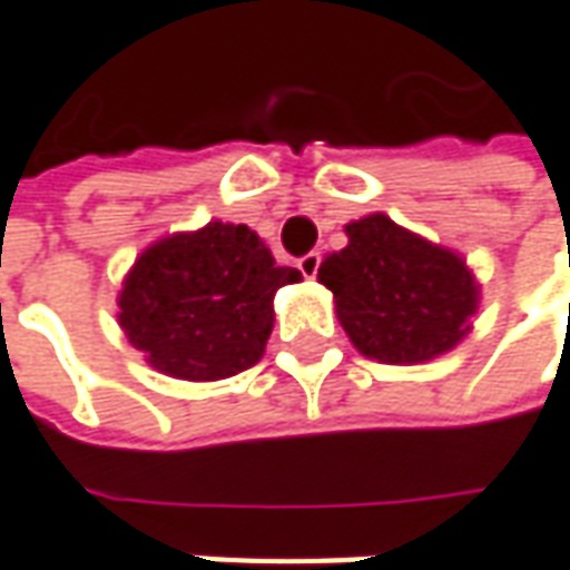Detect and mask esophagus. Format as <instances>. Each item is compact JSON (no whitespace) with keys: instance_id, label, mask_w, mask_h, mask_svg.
<instances>
[{"instance_id":"34e87169","label":"esophagus","mask_w":570,"mask_h":570,"mask_svg":"<svg viewBox=\"0 0 570 570\" xmlns=\"http://www.w3.org/2000/svg\"><path fill=\"white\" fill-rule=\"evenodd\" d=\"M318 267H322V255L318 252H308V255L299 258V271H303V277H308V281H315Z\"/></svg>"}]
</instances>
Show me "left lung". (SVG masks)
<instances>
[{"instance_id":"8db88e82","label":"left lung","mask_w":570,"mask_h":570,"mask_svg":"<svg viewBox=\"0 0 570 570\" xmlns=\"http://www.w3.org/2000/svg\"><path fill=\"white\" fill-rule=\"evenodd\" d=\"M318 281L334 293L337 322L353 346L379 363L416 365L461 344L480 308V284L454 248L365 214L344 226Z\"/></svg>"}]
</instances>
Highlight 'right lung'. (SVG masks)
<instances>
[{
	"mask_svg": "<svg viewBox=\"0 0 570 570\" xmlns=\"http://www.w3.org/2000/svg\"><path fill=\"white\" fill-rule=\"evenodd\" d=\"M246 224L210 220L169 233L128 267L119 327L145 363L183 382H220L265 356L274 296L299 284Z\"/></svg>",
	"mask_w": 570,
	"mask_h": 570,
	"instance_id": "1",
	"label": "right lung"
}]
</instances>
